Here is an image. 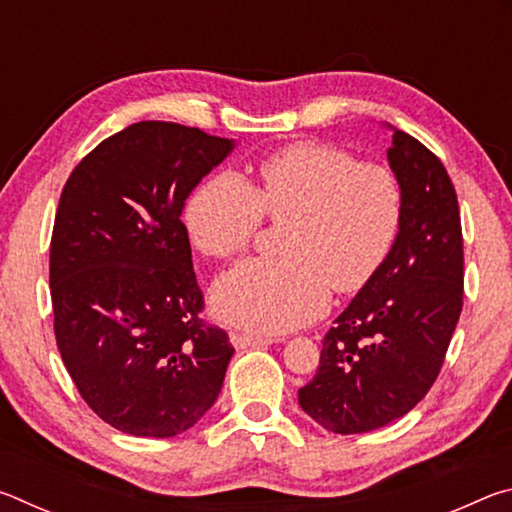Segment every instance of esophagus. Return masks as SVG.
Masks as SVG:
<instances>
[{"instance_id": "34e87169", "label": "esophagus", "mask_w": 512, "mask_h": 512, "mask_svg": "<svg viewBox=\"0 0 512 512\" xmlns=\"http://www.w3.org/2000/svg\"><path fill=\"white\" fill-rule=\"evenodd\" d=\"M230 343L239 350H246V348H259V345H271V343H275V339H271V336L237 332L235 329V332H230Z\"/></svg>"}]
</instances>
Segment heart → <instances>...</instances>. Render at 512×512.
<instances>
[{
    "label": "heart",
    "mask_w": 512,
    "mask_h": 512,
    "mask_svg": "<svg viewBox=\"0 0 512 512\" xmlns=\"http://www.w3.org/2000/svg\"><path fill=\"white\" fill-rule=\"evenodd\" d=\"M289 221L284 259H246L212 287V309L253 334H284L318 318L332 287H366L400 235L404 194L384 164H357L334 146L302 142L259 164L250 187L232 171L214 173L185 207L192 244L212 259L244 250L262 223Z\"/></svg>",
    "instance_id": "obj_1"
}]
</instances>
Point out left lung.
<instances>
[{
  "label": "left lung",
  "instance_id": "obj_1",
  "mask_svg": "<svg viewBox=\"0 0 512 512\" xmlns=\"http://www.w3.org/2000/svg\"><path fill=\"white\" fill-rule=\"evenodd\" d=\"M386 151L404 194L400 235L377 275L334 320L316 377L298 391L311 420L332 433L386 427L436 381L463 309V237L452 180L415 137Z\"/></svg>",
  "mask_w": 512,
  "mask_h": 512
}]
</instances>
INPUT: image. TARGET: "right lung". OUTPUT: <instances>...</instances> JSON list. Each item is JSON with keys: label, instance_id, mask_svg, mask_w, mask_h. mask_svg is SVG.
I'll return each instance as SVG.
<instances>
[{"label": "right lung", "instance_id": "obj_1", "mask_svg": "<svg viewBox=\"0 0 512 512\" xmlns=\"http://www.w3.org/2000/svg\"><path fill=\"white\" fill-rule=\"evenodd\" d=\"M235 140L140 121L103 140L60 194L49 253L56 343L110 427L178 436L212 409L235 354L205 325L185 201Z\"/></svg>", "mask_w": 512, "mask_h": 512}]
</instances>
